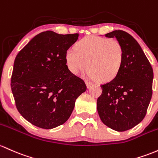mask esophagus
<instances>
[{
	"mask_svg": "<svg viewBox=\"0 0 158 158\" xmlns=\"http://www.w3.org/2000/svg\"><path fill=\"white\" fill-rule=\"evenodd\" d=\"M85 84H86V85H87V88H89V87H91V85H92L93 83L91 82H90V81H88V80H85Z\"/></svg>",
	"mask_w": 158,
	"mask_h": 158,
	"instance_id": "1",
	"label": "esophagus"
}]
</instances>
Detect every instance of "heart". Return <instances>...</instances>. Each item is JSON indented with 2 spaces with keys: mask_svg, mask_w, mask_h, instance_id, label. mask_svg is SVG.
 Here are the masks:
<instances>
[{
  "mask_svg": "<svg viewBox=\"0 0 158 158\" xmlns=\"http://www.w3.org/2000/svg\"><path fill=\"white\" fill-rule=\"evenodd\" d=\"M123 58L124 50L119 41L94 35L83 38L76 48H69L65 53L66 65L71 73L79 75L88 66L90 77L105 82L116 77Z\"/></svg>",
  "mask_w": 158,
  "mask_h": 158,
  "instance_id": "1",
  "label": "heart"
}]
</instances>
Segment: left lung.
Returning <instances> with one entry per match:
<instances>
[{"mask_svg": "<svg viewBox=\"0 0 158 158\" xmlns=\"http://www.w3.org/2000/svg\"><path fill=\"white\" fill-rule=\"evenodd\" d=\"M105 36L121 43L124 58L115 79L100 85L98 112L105 125L121 132L137 125L146 115L152 96L153 69L131 34L116 30Z\"/></svg>", "mask_w": 158, "mask_h": 158, "instance_id": "obj_1", "label": "left lung"}]
</instances>
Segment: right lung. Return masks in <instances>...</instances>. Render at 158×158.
Returning a JSON list of instances; mask_svg holds the SVG:
<instances>
[{
	"label": "right lung",
	"instance_id": "add662e5",
	"mask_svg": "<svg viewBox=\"0 0 158 158\" xmlns=\"http://www.w3.org/2000/svg\"><path fill=\"white\" fill-rule=\"evenodd\" d=\"M78 34L46 31L35 36L15 57L11 89L19 112L27 121L52 129L67 121L85 82L67 69V50Z\"/></svg>",
	"mask_w": 158,
	"mask_h": 158
}]
</instances>
